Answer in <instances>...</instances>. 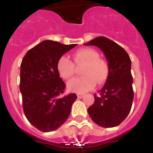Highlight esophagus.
<instances>
[{"label":"esophagus","mask_w":153,"mask_h":153,"mask_svg":"<svg viewBox=\"0 0 153 153\" xmlns=\"http://www.w3.org/2000/svg\"><path fill=\"white\" fill-rule=\"evenodd\" d=\"M77 97H78V98H82V97H83V94H77Z\"/></svg>","instance_id":"34e87169"}]
</instances>
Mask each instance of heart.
Instances as JSON below:
<instances>
[{
    "label": "heart",
    "instance_id": "obj_1",
    "mask_svg": "<svg viewBox=\"0 0 153 153\" xmlns=\"http://www.w3.org/2000/svg\"><path fill=\"white\" fill-rule=\"evenodd\" d=\"M98 51L93 48H82L73 55L74 64L67 56H61L57 62V71L63 79H70L75 74V64L82 67L83 76L77 78L67 82V88L75 93H85L91 91L98 84L104 83L109 73V65L105 60L101 59Z\"/></svg>",
    "mask_w": 153,
    "mask_h": 153
}]
</instances>
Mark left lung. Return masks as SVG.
Listing matches in <instances>:
<instances>
[{"instance_id":"obj_1","label":"left lung","mask_w":153,"mask_h":153,"mask_svg":"<svg viewBox=\"0 0 153 153\" xmlns=\"http://www.w3.org/2000/svg\"><path fill=\"white\" fill-rule=\"evenodd\" d=\"M85 45L96 46L103 51L109 67L105 84L94 94V102L88 108L94 122L104 128L115 127L126 118L133 104V76L131 59L123 48L104 36L96 37Z\"/></svg>"}]
</instances>
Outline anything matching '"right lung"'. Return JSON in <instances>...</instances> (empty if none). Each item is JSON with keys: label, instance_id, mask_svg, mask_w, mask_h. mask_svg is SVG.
I'll list each match as a JSON object with an SVG mask.
<instances>
[{"label": "right lung", "instance_id": "obj_1", "mask_svg": "<svg viewBox=\"0 0 153 153\" xmlns=\"http://www.w3.org/2000/svg\"><path fill=\"white\" fill-rule=\"evenodd\" d=\"M76 45L44 40L23 58L20 74L23 109L30 123L42 132L59 128L76 100L75 94L59 98L66 85L57 71L59 59Z\"/></svg>", "mask_w": 153, "mask_h": 153}]
</instances>
